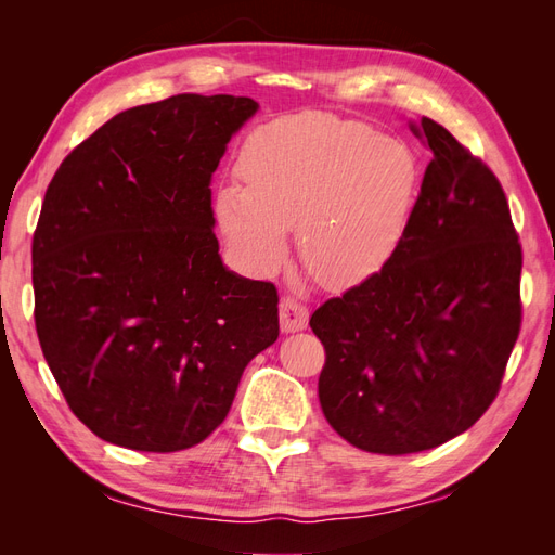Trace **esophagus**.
Returning a JSON list of instances; mask_svg holds the SVG:
<instances>
[{
  "label": "esophagus",
  "mask_w": 555,
  "mask_h": 555,
  "mask_svg": "<svg viewBox=\"0 0 555 555\" xmlns=\"http://www.w3.org/2000/svg\"><path fill=\"white\" fill-rule=\"evenodd\" d=\"M308 308L296 296H284L280 300V326L284 333L304 331L308 326Z\"/></svg>",
  "instance_id": "34e87169"
}]
</instances>
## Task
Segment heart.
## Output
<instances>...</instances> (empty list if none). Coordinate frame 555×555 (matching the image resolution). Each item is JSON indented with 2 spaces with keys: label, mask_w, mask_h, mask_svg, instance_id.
Listing matches in <instances>:
<instances>
[{
  "label": "heart",
  "mask_w": 555,
  "mask_h": 555,
  "mask_svg": "<svg viewBox=\"0 0 555 555\" xmlns=\"http://www.w3.org/2000/svg\"><path fill=\"white\" fill-rule=\"evenodd\" d=\"M243 184H224L215 217L247 271L266 275L300 227V257L328 287H345L393 259L422 194L416 150L365 122L298 113L249 131L238 153Z\"/></svg>",
  "instance_id": "heart-1"
}]
</instances>
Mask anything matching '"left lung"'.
<instances>
[{"label":"left lung","mask_w":555,"mask_h":555,"mask_svg":"<svg viewBox=\"0 0 555 555\" xmlns=\"http://www.w3.org/2000/svg\"><path fill=\"white\" fill-rule=\"evenodd\" d=\"M408 236L382 271L319 306V402L363 451L444 444L491 408L520 331V255L507 196L479 157L430 117Z\"/></svg>","instance_id":"8db88e82"}]
</instances>
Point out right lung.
<instances>
[{"label":"right lung","instance_id":"1","mask_svg":"<svg viewBox=\"0 0 555 555\" xmlns=\"http://www.w3.org/2000/svg\"><path fill=\"white\" fill-rule=\"evenodd\" d=\"M259 104L176 94L117 113L64 157L31 241L37 335L96 438L169 453L224 422L278 340V289L224 268L210 180Z\"/></svg>","mask_w":555,"mask_h":555}]
</instances>
